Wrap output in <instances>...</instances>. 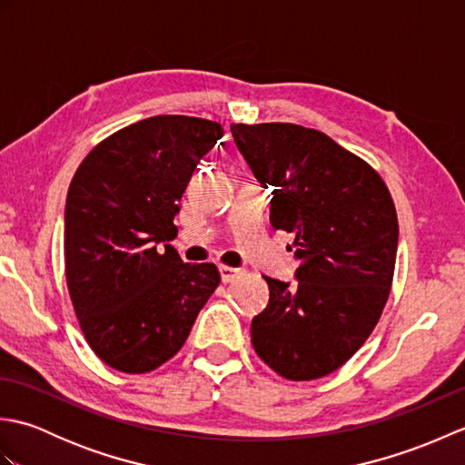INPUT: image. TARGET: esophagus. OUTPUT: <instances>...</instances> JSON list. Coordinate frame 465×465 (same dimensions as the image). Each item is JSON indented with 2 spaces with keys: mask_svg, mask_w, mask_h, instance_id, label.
<instances>
[{
  "mask_svg": "<svg viewBox=\"0 0 465 465\" xmlns=\"http://www.w3.org/2000/svg\"><path fill=\"white\" fill-rule=\"evenodd\" d=\"M242 270H238V268H230V265H220V275H222V282L223 283H230V282H233L235 278H238V273H240Z\"/></svg>",
  "mask_w": 465,
  "mask_h": 465,
  "instance_id": "34e87169",
  "label": "esophagus"
}]
</instances>
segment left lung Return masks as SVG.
<instances>
[{"instance_id":"1","label":"left lung","mask_w":465,"mask_h":465,"mask_svg":"<svg viewBox=\"0 0 465 465\" xmlns=\"http://www.w3.org/2000/svg\"><path fill=\"white\" fill-rule=\"evenodd\" d=\"M265 190L270 222L295 235V282L265 278L268 308L252 320L255 353L293 381L318 380L358 351L388 302L398 215L378 172L318 130L232 125Z\"/></svg>"}]
</instances>
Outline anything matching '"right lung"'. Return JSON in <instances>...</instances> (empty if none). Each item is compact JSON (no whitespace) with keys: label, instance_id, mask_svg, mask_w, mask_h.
Segmentation results:
<instances>
[{"label":"right lung","instance_id":"right-lung-1","mask_svg":"<svg viewBox=\"0 0 465 465\" xmlns=\"http://www.w3.org/2000/svg\"><path fill=\"white\" fill-rule=\"evenodd\" d=\"M223 127L155 115L97 143L65 202V280L97 358L125 373L160 368L182 350L220 283L213 263H183L173 217Z\"/></svg>","mask_w":465,"mask_h":465}]
</instances>
